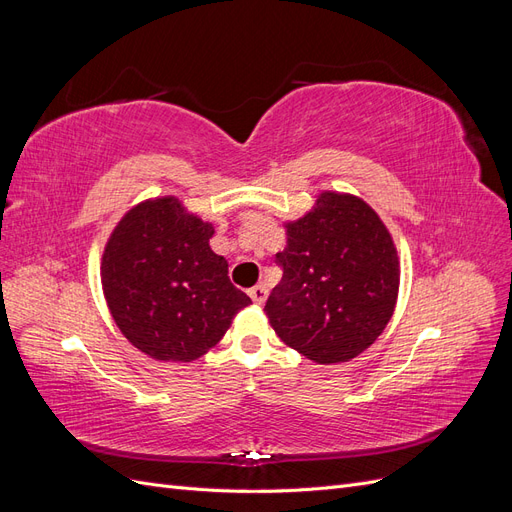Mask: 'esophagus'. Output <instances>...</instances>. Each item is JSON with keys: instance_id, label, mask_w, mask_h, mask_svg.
Instances as JSON below:
<instances>
[{"instance_id": "34e87169", "label": "esophagus", "mask_w": 512, "mask_h": 512, "mask_svg": "<svg viewBox=\"0 0 512 512\" xmlns=\"http://www.w3.org/2000/svg\"><path fill=\"white\" fill-rule=\"evenodd\" d=\"M267 294H269V290H267L265 284H258V286L250 288V297H252V301H254L256 305L265 303V301H267Z\"/></svg>"}]
</instances>
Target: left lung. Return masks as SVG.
<instances>
[{
	"instance_id": "left-lung-1",
	"label": "left lung",
	"mask_w": 512,
	"mask_h": 512,
	"mask_svg": "<svg viewBox=\"0 0 512 512\" xmlns=\"http://www.w3.org/2000/svg\"><path fill=\"white\" fill-rule=\"evenodd\" d=\"M277 254L282 282L265 312L282 342L318 365L346 363L376 342L399 292L389 228L363 198L322 192L312 211L286 222Z\"/></svg>"
}]
</instances>
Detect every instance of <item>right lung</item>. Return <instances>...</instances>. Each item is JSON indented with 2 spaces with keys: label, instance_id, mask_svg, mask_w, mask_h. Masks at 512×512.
<instances>
[{
  "label": "right lung",
  "instance_id": "obj_1",
  "mask_svg": "<svg viewBox=\"0 0 512 512\" xmlns=\"http://www.w3.org/2000/svg\"><path fill=\"white\" fill-rule=\"evenodd\" d=\"M213 224L177 196L132 207L108 237L102 290L119 331L156 361L192 363L252 303L228 280V262L209 245Z\"/></svg>",
  "mask_w": 512,
  "mask_h": 512
}]
</instances>
